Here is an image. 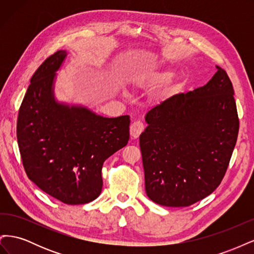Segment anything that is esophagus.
<instances>
[{"label":"esophagus","instance_id":"esophagus-1","mask_svg":"<svg viewBox=\"0 0 254 254\" xmlns=\"http://www.w3.org/2000/svg\"><path fill=\"white\" fill-rule=\"evenodd\" d=\"M143 131H144V124L142 122L135 121L131 125H130V135H131L133 139L139 137Z\"/></svg>","mask_w":254,"mask_h":254}]
</instances>
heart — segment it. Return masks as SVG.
<instances>
[{
	"label": "heart",
	"mask_w": 254,
	"mask_h": 254,
	"mask_svg": "<svg viewBox=\"0 0 254 254\" xmlns=\"http://www.w3.org/2000/svg\"><path fill=\"white\" fill-rule=\"evenodd\" d=\"M173 75V73L170 71V70H163L161 71L157 74L153 75V80H155L156 82H159V81H164L166 79H168L171 77V76Z\"/></svg>",
	"instance_id": "heart-1"
}]
</instances>
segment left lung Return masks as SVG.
I'll return each instance as SVG.
<instances>
[{
    "label": "left lung",
    "mask_w": 254,
    "mask_h": 254,
    "mask_svg": "<svg viewBox=\"0 0 254 254\" xmlns=\"http://www.w3.org/2000/svg\"><path fill=\"white\" fill-rule=\"evenodd\" d=\"M205 86L176 94L145 117L140 135L146 194L164 206H189L220 184L235 147L240 122L226 71Z\"/></svg>",
    "instance_id": "8db88e82"
}]
</instances>
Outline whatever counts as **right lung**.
I'll return each instance as SVG.
<instances>
[{"instance_id":"1","label":"right lung","mask_w":254,"mask_h":254,"mask_svg":"<svg viewBox=\"0 0 254 254\" xmlns=\"http://www.w3.org/2000/svg\"><path fill=\"white\" fill-rule=\"evenodd\" d=\"M65 51L38 67L21 104L17 139L28 178L66 204H83L102 191L105 161L129 140V115L104 118L83 106L59 103L56 72Z\"/></svg>"}]
</instances>
